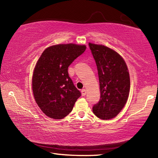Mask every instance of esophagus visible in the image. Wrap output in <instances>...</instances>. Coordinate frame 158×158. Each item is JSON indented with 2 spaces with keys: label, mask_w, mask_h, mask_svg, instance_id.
<instances>
[{
  "label": "esophagus",
  "mask_w": 158,
  "mask_h": 158,
  "mask_svg": "<svg viewBox=\"0 0 158 158\" xmlns=\"http://www.w3.org/2000/svg\"><path fill=\"white\" fill-rule=\"evenodd\" d=\"M81 95L83 96H85V95H86V90H85V89H82L81 90Z\"/></svg>",
  "instance_id": "esophagus-1"
}]
</instances>
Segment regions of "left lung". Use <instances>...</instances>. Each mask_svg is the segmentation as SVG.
<instances>
[{
	"instance_id": "obj_1",
	"label": "left lung",
	"mask_w": 158,
	"mask_h": 158,
	"mask_svg": "<svg viewBox=\"0 0 158 158\" xmlns=\"http://www.w3.org/2000/svg\"><path fill=\"white\" fill-rule=\"evenodd\" d=\"M97 65L100 100L93 106L96 116L102 120L116 117L127 102L130 79L126 63L121 55L102 44L89 43Z\"/></svg>"
}]
</instances>
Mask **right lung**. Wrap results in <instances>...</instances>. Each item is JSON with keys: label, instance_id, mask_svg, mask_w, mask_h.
Returning a JSON list of instances; mask_svg holds the SVG:
<instances>
[{"label": "right lung", "instance_id": "1", "mask_svg": "<svg viewBox=\"0 0 158 158\" xmlns=\"http://www.w3.org/2000/svg\"><path fill=\"white\" fill-rule=\"evenodd\" d=\"M85 49V45L73 43L53 45L47 48L37 60L32 89L37 105L48 117L65 118L81 96L69 77L68 69Z\"/></svg>", "mask_w": 158, "mask_h": 158}]
</instances>
